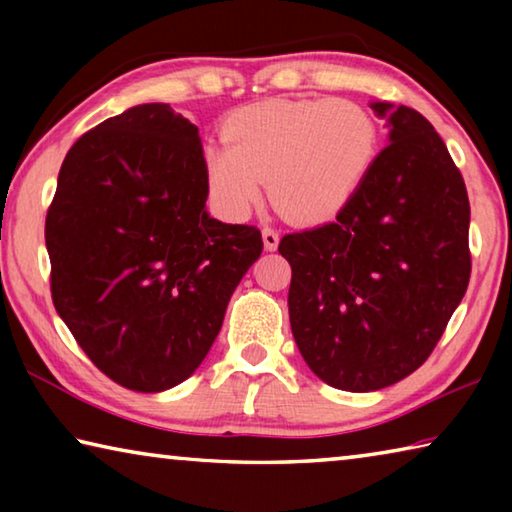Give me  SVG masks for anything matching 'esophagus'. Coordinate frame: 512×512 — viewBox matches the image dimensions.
Returning <instances> with one entry per match:
<instances>
[{"label":"esophagus","mask_w":512,"mask_h":512,"mask_svg":"<svg viewBox=\"0 0 512 512\" xmlns=\"http://www.w3.org/2000/svg\"><path fill=\"white\" fill-rule=\"evenodd\" d=\"M262 239H264V248L266 250H277V246H280V235L273 228H264L262 230Z\"/></svg>","instance_id":"esophagus-1"}]
</instances>
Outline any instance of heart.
Masks as SVG:
<instances>
[{
  "instance_id": "obj_1",
  "label": "heart",
  "mask_w": 512,
  "mask_h": 512,
  "mask_svg": "<svg viewBox=\"0 0 512 512\" xmlns=\"http://www.w3.org/2000/svg\"><path fill=\"white\" fill-rule=\"evenodd\" d=\"M223 142L203 151L216 212L244 221L266 183L284 219L318 225L336 219L368 180L379 128L348 99H266L232 112Z\"/></svg>"
}]
</instances>
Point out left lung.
<instances>
[{
  "mask_svg": "<svg viewBox=\"0 0 512 512\" xmlns=\"http://www.w3.org/2000/svg\"><path fill=\"white\" fill-rule=\"evenodd\" d=\"M388 146L334 223L282 237L289 318L325 384L370 393L418 370L470 282V201L445 142L418 110L372 101Z\"/></svg>",
  "mask_w": 512,
  "mask_h": 512,
  "instance_id": "obj_1",
  "label": "left lung"
}]
</instances>
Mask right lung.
<instances>
[{
    "label": "right lung",
    "instance_id": "obj_1",
    "mask_svg": "<svg viewBox=\"0 0 512 512\" xmlns=\"http://www.w3.org/2000/svg\"><path fill=\"white\" fill-rule=\"evenodd\" d=\"M205 201L198 128L169 103L101 121L65 155L45 223L51 298L119 386L192 377L262 255L257 228L212 219Z\"/></svg>",
    "mask_w": 512,
    "mask_h": 512
}]
</instances>
